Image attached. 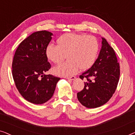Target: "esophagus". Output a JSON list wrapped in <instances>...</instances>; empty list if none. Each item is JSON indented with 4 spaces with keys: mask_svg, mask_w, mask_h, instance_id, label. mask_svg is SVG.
Instances as JSON below:
<instances>
[{
    "mask_svg": "<svg viewBox=\"0 0 135 135\" xmlns=\"http://www.w3.org/2000/svg\"><path fill=\"white\" fill-rule=\"evenodd\" d=\"M66 79H68V80H74V79H75V77H74V76L69 77H66Z\"/></svg>",
    "mask_w": 135,
    "mask_h": 135,
    "instance_id": "1",
    "label": "esophagus"
}]
</instances>
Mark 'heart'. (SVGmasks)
I'll list each match as a JSON object with an SVG mask.
<instances>
[{
  "mask_svg": "<svg viewBox=\"0 0 135 135\" xmlns=\"http://www.w3.org/2000/svg\"><path fill=\"white\" fill-rule=\"evenodd\" d=\"M58 45L49 44L46 56L53 63L68 61L54 68L55 73L61 76H70L80 70L89 69L95 62L99 50V44L95 37L68 33L57 40Z\"/></svg>",
  "mask_w": 135,
  "mask_h": 135,
  "instance_id": "1",
  "label": "heart"
}]
</instances>
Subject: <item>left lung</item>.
I'll list each match as a JSON object with an SVG mask.
<instances>
[{
    "mask_svg": "<svg viewBox=\"0 0 135 135\" xmlns=\"http://www.w3.org/2000/svg\"><path fill=\"white\" fill-rule=\"evenodd\" d=\"M102 47L97 60L91 68L80 75L85 79L84 89L77 98L87 108L103 106L112 97L120 77V66L114 49L102 37Z\"/></svg>",
    "mask_w": 135,
    "mask_h": 135,
    "instance_id": "obj_1",
    "label": "left lung"
}]
</instances>
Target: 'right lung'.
I'll use <instances>...</instances> for the list:
<instances>
[{
	"mask_svg": "<svg viewBox=\"0 0 135 135\" xmlns=\"http://www.w3.org/2000/svg\"><path fill=\"white\" fill-rule=\"evenodd\" d=\"M53 34L47 31L32 33L23 40L15 53L12 75L21 95L33 104H43L54 93L60 77L46 75L51 68L45 50Z\"/></svg>",
	"mask_w": 135,
	"mask_h": 135,
	"instance_id": "right-lung-1",
	"label": "right lung"
}]
</instances>
